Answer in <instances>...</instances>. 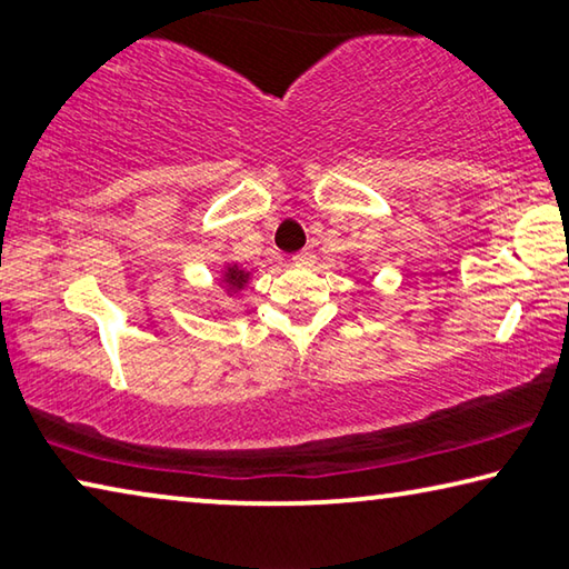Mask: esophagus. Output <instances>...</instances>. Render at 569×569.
Listing matches in <instances>:
<instances>
[{
  "mask_svg": "<svg viewBox=\"0 0 569 569\" xmlns=\"http://www.w3.org/2000/svg\"><path fill=\"white\" fill-rule=\"evenodd\" d=\"M313 261H316V253H313L311 248H306V250H301V253L293 256V263H296V266H303V268L313 266Z\"/></svg>",
  "mask_w": 569,
  "mask_h": 569,
  "instance_id": "obj_1",
  "label": "esophagus"
}]
</instances>
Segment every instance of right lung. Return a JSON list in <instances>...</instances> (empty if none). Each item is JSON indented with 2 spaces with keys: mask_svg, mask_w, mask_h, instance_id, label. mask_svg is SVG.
Instances as JSON below:
<instances>
[{
  "mask_svg": "<svg viewBox=\"0 0 569 569\" xmlns=\"http://www.w3.org/2000/svg\"><path fill=\"white\" fill-rule=\"evenodd\" d=\"M248 278H250V273L248 271H243V268H240L238 263H233V266H226V271H223V283H226V288L230 293L233 291H240V288H243L246 283H248Z\"/></svg>",
  "mask_w": 569,
  "mask_h": 569,
  "instance_id": "right-lung-1",
  "label": "right lung"
}]
</instances>
